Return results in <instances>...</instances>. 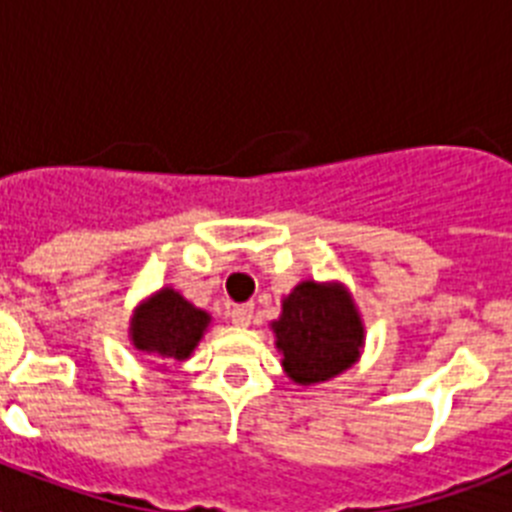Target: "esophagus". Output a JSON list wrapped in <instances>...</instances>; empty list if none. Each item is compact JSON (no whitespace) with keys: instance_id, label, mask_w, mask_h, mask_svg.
Returning <instances> with one entry per match:
<instances>
[{"instance_id":"esophagus-1","label":"esophagus","mask_w":512,"mask_h":512,"mask_svg":"<svg viewBox=\"0 0 512 512\" xmlns=\"http://www.w3.org/2000/svg\"><path fill=\"white\" fill-rule=\"evenodd\" d=\"M253 318V305L251 302H246V305H235L233 310H230V320H233L235 325H248Z\"/></svg>"}]
</instances>
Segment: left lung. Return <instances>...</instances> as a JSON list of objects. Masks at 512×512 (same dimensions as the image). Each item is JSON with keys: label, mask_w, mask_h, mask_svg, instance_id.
<instances>
[{"label": "left lung", "mask_w": 512, "mask_h": 512, "mask_svg": "<svg viewBox=\"0 0 512 512\" xmlns=\"http://www.w3.org/2000/svg\"><path fill=\"white\" fill-rule=\"evenodd\" d=\"M271 328L284 354V369L300 384L341 374L359 359L364 341L359 312L338 284H297L284 300L282 318Z\"/></svg>", "instance_id": "8db88e82"}]
</instances>
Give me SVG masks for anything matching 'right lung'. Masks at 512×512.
<instances>
[{
  "label": "right lung",
  "instance_id": "add662e5",
  "mask_svg": "<svg viewBox=\"0 0 512 512\" xmlns=\"http://www.w3.org/2000/svg\"><path fill=\"white\" fill-rule=\"evenodd\" d=\"M210 315L189 305L174 289H161L153 300L140 307L133 318V343L140 351L187 359L205 333Z\"/></svg>",
  "mask_w": 512,
  "mask_h": 512
}]
</instances>
